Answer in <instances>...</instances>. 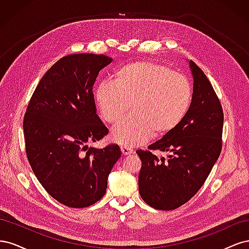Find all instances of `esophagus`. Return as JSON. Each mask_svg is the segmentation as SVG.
<instances>
[{"instance_id": "obj_1", "label": "esophagus", "mask_w": 249, "mask_h": 249, "mask_svg": "<svg viewBox=\"0 0 249 249\" xmlns=\"http://www.w3.org/2000/svg\"><path fill=\"white\" fill-rule=\"evenodd\" d=\"M120 149H122V153L123 155L124 156H127V155H131L133 153V149L129 146H125V145H122L120 146Z\"/></svg>"}]
</instances>
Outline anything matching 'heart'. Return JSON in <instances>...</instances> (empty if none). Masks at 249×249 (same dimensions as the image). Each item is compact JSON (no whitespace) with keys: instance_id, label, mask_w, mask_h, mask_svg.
Segmentation results:
<instances>
[{"instance_id":"b5f03b06","label":"heart","mask_w":249,"mask_h":249,"mask_svg":"<svg viewBox=\"0 0 249 249\" xmlns=\"http://www.w3.org/2000/svg\"><path fill=\"white\" fill-rule=\"evenodd\" d=\"M95 103L105 123L115 124L111 138L125 146H136L154 136H163L183 122L189 111L192 88L183 74L150 61L125 64L111 81L97 86Z\"/></svg>"}]
</instances>
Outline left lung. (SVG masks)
I'll return each instance as SVG.
<instances>
[{"instance_id":"8db88e82","label":"left lung","mask_w":249,"mask_h":249,"mask_svg":"<svg viewBox=\"0 0 249 249\" xmlns=\"http://www.w3.org/2000/svg\"><path fill=\"white\" fill-rule=\"evenodd\" d=\"M193 94L189 111L175 130L138 149L142 162L139 193L148 206L170 211L189 201L206 182L222 148L223 110L207 76L193 61ZM155 150L166 151L159 160Z\"/></svg>"}]
</instances>
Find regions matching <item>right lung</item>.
<instances>
[{
  "mask_svg": "<svg viewBox=\"0 0 249 249\" xmlns=\"http://www.w3.org/2000/svg\"><path fill=\"white\" fill-rule=\"evenodd\" d=\"M111 61L95 54L61 58L41 78L28 104L22 124L28 161L47 192L66 207L99 201L122 154L117 144L87 146L109 132L95 112L92 87Z\"/></svg>",
  "mask_w": 249,
  "mask_h": 249,
  "instance_id": "add662e5",
  "label": "right lung"
}]
</instances>
